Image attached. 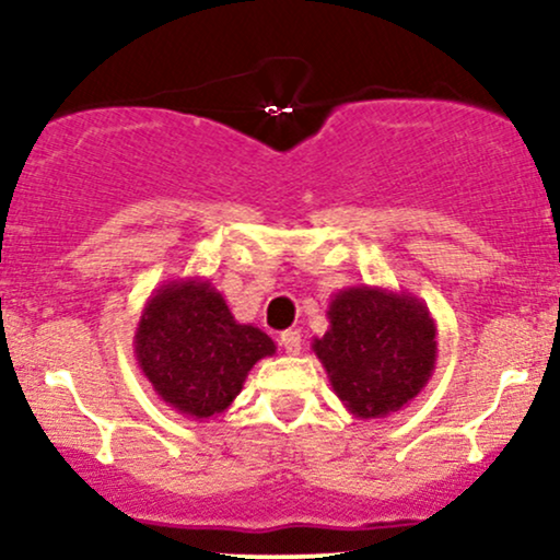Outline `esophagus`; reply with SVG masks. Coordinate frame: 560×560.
<instances>
[{
    "mask_svg": "<svg viewBox=\"0 0 560 560\" xmlns=\"http://www.w3.org/2000/svg\"><path fill=\"white\" fill-rule=\"evenodd\" d=\"M279 345L284 347L287 355H300L302 350V334L298 329H289V331H281L279 337Z\"/></svg>",
    "mask_w": 560,
    "mask_h": 560,
    "instance_id": "obj_1",
    "label": "esophagus"
}]
</instances>
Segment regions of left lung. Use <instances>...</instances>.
Listing matches in <instances>:
<instances>
[{
  "instance_id": "1",
  "label": "left lung",
  "mask_w": 560,
  "mask_h": 560,
  "mask_svg": "<svg viewBox=\"0 0 560 560\" xmlns=\"http://www.w3.org/2000/svg\"><path fill=\"white\" fill-rule=\"evenodd\" d=\"M326 318L329 329L311 347L355 419H387L429 384L436 324L416 294L347 287L331 294Z\"/></svg>"
}]
</instances>
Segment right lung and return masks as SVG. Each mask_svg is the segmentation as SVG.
Returning <instances> with one entry per match:
<instances>
[{
    "mask_svg": "<svg viewBox=\"0 0 560 560\" xmlns=\"http://www.w3.org/2000/svg\"><path fill=\"white\" fill-rule=\"evenodd\" d=\"M276 352L273 339L231 316L210 279L186 276L160 284L144 302L133 355L171 410L208 421L236 400L253 365Z\"/></svg>",
    "mask_w": 560,
    "mask_h": 560,
    "instance_id": "obj_1",
    "label": "right lung"
}]
</instances>
